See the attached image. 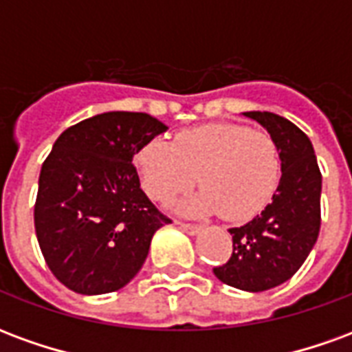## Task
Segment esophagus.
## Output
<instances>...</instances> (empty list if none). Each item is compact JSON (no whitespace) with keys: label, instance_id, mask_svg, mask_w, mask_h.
<instances>
[{"label":"esophagus","instance_id":"34e87169","mask_svg":"<svg viewBox=\"0 0 352 352\" xmlns=\"http://www.w3.org/2000/svg\"><path fill=\"white\" fill-rule=\"evenodd\" d=\"M177 226L181 230H184L186 234H190V236H196V234H199V230H201V226L199 224H188V222H177Z\"/></svg>","mask_w":352,"mask_h":352}]
</instances>
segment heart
<instances>
[{
    "mask_svg": "<svg viewBox=\"0 0 352 352\" xmlns=\"http://www.w3.org/2000/svg\"><path fill=\"white\" fill-rule=\"evenodd\" d=\"M135 166L154 201L166 204L198 179L204 190L181 201L179 211H221L222 219L232 222L258 214L272 201L280 179V154L272 135L232 122L179 131L173 143L151 139L135 153Z\"/></svg>",
    "mask_w": 352,
    "mask_h": 352,
    "instance_id": "b5f03b06",
    "label": "heart"
}]
</instances>
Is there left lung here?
Returning a JSON list of instances; mask_svg holds the SVG:
<instances>
[{
  "mask_svg": "<svg viewBox=\"0 0 352 352\" xmlns=\"http://www.w3.org/2000/svg\"><path fill=\"white\" fill-rule=\"evenodd\" d=\"M243 115L272 135L283 175L272 204L251 222L230 228L234 251L213 273L224 285L262 292L290 279L317 243L322 175L309 138L296 124L267 111Z\"/></svg>",
  "mask_w": 352,
  "mask_h": 352,
  "instance_id": "obj_1",
  "label": "left lung"
}]
</instances>
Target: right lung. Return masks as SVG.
I'll return each mask as SVG.
<instances>
[{
    "instance_id": "1",
    "label": "right lung",
    "mask_w": 352,
    "mask_h": 352,
    "mask_svg": "<svg viewBox=\"0 0 352 352\" xmlns=\"http://www.w3.org/2000/svg\"><path fill=\"white\" fill-rule=\"evenodd\" d=\"M168 130L146 113L111 111L75 124L43 162L34 221L45 262L77 294L126 287L154 232L169 224L141 190L133 156Z\"/></svg>"
}]
</instances>
